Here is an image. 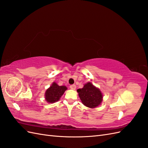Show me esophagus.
Listing matches in <instances>:
<instances>
[{"label":"esophagus","mask_w":148,"mask_h":148,"mask_svg":"<svg viewBox=\"0 0 148 148\" xmlns=\"http://www.w3.org/2000/svg\"><path fill=\"white\" fill-rule=\"evenodd\" d=\"M70 89H73V90H75V89H76V86H75V84H72V85H71V86H70Z\"/></svg>","instance_id":"obj_1"}]
</instances>
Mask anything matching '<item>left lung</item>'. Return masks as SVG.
<instances>
[{"instance_id":"obj_1","label":"left lung","mask_w":148,"mask_h":148,"mask_svg":"<svg viewBox=\"0 0 148 148\" xmlns=\"http://www.w3.org/2000/svg\"><path fill=\"white\" fill-rule=\"evenodd\" d=\"M77 92L83 104L89 108L97 107L102 101L101 91L91 83L85 84L82 89H78Z\"/></svg>"}]
</instances>
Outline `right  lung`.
Segmentation results:
<instances>
[{
  "instance_id": "obj_1",
  "label": "right lung",
  "mask_w": 148,
  "mask_h": 148,
  "mask_svg": "<svg viewBox=\"0 0 148 148\" xmlns=\"http://www.w3.org/2000/svg\"><path fill=\"white\" fill-rule=\"evenodd\" d=\"M66 89L65 86H59L57 83H53L45 93L46 100L49 103L58 101Z\"/></svg>"
}]
</instances>
